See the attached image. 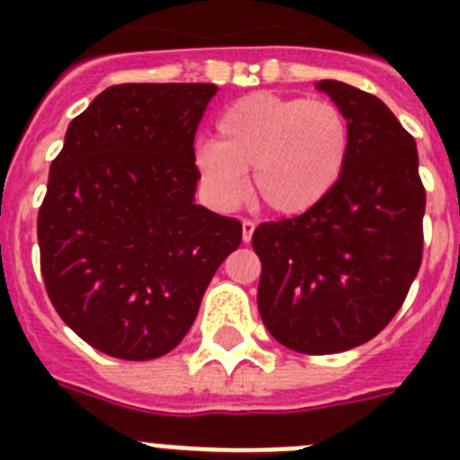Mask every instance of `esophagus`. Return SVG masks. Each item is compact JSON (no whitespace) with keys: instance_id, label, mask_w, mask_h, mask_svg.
Segmentation results:
<instances>
[{"instance_id":"obj_1","label":"esophagus","mask_w":460,"mask_h":460,"mask_svg":"<svg viewBox=\"0 0 460 460\" xmlns=\"http://www.w3.org/2000/svg\"><path fill=\"white\" fill-rule=\"evenodd\" d=\"M253 230H255V223L249 221V218H243L242 221V239L246 243L251 242V237H253Z\"/></svg>"}]
</instances>
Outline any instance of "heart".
Wrapping results in <instances>:
<instances>
[{
	"label": "heart",
	"instance_id": "heart-1",
	"mask_svg": "<svg viewBox=\"0 0 460 460\" xmlns=\"http://www.w3.org/2000/svg\"><path fill=\"white\" fill-rule=\"evenodd\" d=\"M350 119L334 101L253 93L218 117L217 142L202 145L195 165L221 205L251 193L279 217H299L334 193L350 161Z\"/></svg>",
	"mask_w": 460,
	"mask_h": 460
}]
</instances>
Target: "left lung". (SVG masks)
Here are the masks:
<instances>
[{
  "instance_id": "1",
  "label": "left lung",
  "mask_w": 460,
  "mask_h": 460,
  "mask_svg": "<svg viewBox=\"0 0 460 460\" xmlns=\"http://www.w3.org/2000/svg\"><path fill=\"white\" fill-rule=\"evenodd\" d=\"M318 89L350 119L343 180L315 209L255 227L260 318L279 343L334 355L377 336L403 306L424 251L426 190L414 137L377 96Z\"/></svg>"
}]
</instances>
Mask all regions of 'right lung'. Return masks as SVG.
<instances>
[{
  "label": "right lung",
  "instance_id": "1",
  "mask_svg": "<svg viewBox=\"0 0 460 460\" xmlns=\"http://www.w3.org/2000/svg\"><path fill=\"white\" fill-rule=\"evenodd\" d=\"M217 84L108 87L68 124L39 209L40 274L59 318L117 359L168 355L242 223L195 205V131Z\"/></svg>",
  "mask_w": 460,
  "mask_h": 460
}]
</instances>
